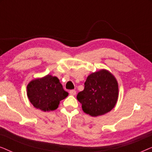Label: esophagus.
<instances>
[{"mask_svg": "<svg viewBox=\"0 0 152 152\" xmlns=\"http://www.w3.org/2000/svg\"><path fill=\"white\" fill-rule=\"evenodd\" d=\"M69 93H70V95H75L76 94V91L75 90H70L69 91Z\"/></svg>", "mask_w": 152, "mask_h": 152, "instance_id": "esophagus-1", "label": "esophagus"}]
</instances>
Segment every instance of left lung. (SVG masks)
<instances>
[{"label":"left lung","instance_id":"8db88e82","mask_svg":"<svg viewBox=\"0 0 152 152\" xmlns=\"http://www.w3.org/2000/svg\"><path fill=\"white\" fill-rule=\"evenodd\" d=\"M118 97L117 81L106 70L91 74L84 83V89L77 95L84 113L93 117L111 111L115 107Z\"/></svg>","mask_w":152,"mask_h":152}]
</instances>
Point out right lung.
<instances>
[{
  "label": "right lung",
  "instance_id": "obj_1",
  "mask_svg": "<svg viewBox=\"0 0 152 152\" xmlns=\"http://www.w3.org/2000/svg\"><path fill=\"white\" fill-rule=\"evenodd\" d=\"M27 94L34 107L43 111H50L57 109L59 102L66 98L68 93L64 90L57 77L48 75L29 83Z\"/></svg>",
  "mask_w": 152,
  "mask_h": 152
}]
</instances>
